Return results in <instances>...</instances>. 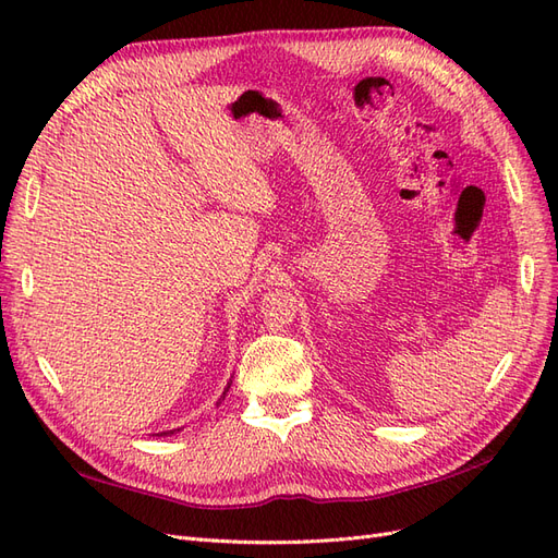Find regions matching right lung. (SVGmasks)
Masks as SVG:
<instances>
[{
    "label": "right lung",
    "instance_id": "add662e5",
    "mask_svg": "<svg viewBox=\"0 0 558 558\" xmlns=\"http://www.w3.org/2000/svg\"><path fill=\"white\" fill-rule=\"evenodd\" d=\"M170 433H172V430H170Z\"/></svg>",
    "mask_w": 558,
    "mask_h": 558
}]
</instances>
